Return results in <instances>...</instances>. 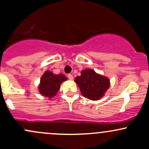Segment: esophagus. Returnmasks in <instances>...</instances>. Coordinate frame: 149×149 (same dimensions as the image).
Returning <instances> with one entry per match:
<instances>
[{
    "instance_id": "obj_1",
    "label": "esophagus",
    "mask_w": 149,
    "mask_h": 149,
    "mask_svg": "<svg viewBox=\"0 0 149 149\" xmlns=\"http://www.w3.org/2000/svg\"><path fill=\"white\" fill-rule=\"evenodd\" d=\"M68 79H69L70 80H73V75H71V74H68Z\"/></svg>"
}]
</instances>
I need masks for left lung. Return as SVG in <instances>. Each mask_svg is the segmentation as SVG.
I'll use <instances>...</instances> for the list:
<instances>
[{
  "label": "left lung",
  "mask_w": 149,
  "mask_h": 149,
  "mask_svg": "<svg viewBox=\"0 0 149 149\" xmlns=\"http://www.w3.org/2000/svg\"><path fill=\"white\" fill-rule=\"evenodd\" d=\"M81 73V76L75 78V82L79 86L82 95L93 101L102 98L110 87L109 79L92 69L83 70Z\"/></svg>",
  "instance_id": "1"
}]
</instances>
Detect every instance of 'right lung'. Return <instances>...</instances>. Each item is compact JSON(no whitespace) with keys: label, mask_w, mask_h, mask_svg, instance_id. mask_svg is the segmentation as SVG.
<instances>
[{"label":"right lung","mask_w":149,"mask_h":149,"mask_svg":"<svg viewBox=\"0 0 149 149\" xmlns=\"http://www.w3.org/2000/svg\"><path fill=\"white\" fill-rule=\"evenodd\" d=\"M66 80L67 78L62 73L56 75L53 72L46 70L40 79L38 86L39 92L43 96L51 99L58 91L61 83Z\"/></svg>","instance_id":"add662e5"}]
</instances>
